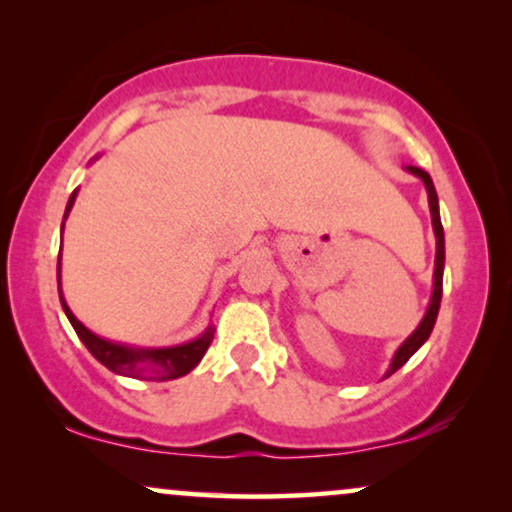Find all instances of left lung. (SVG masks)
I'll return each mask as SVG.
<instances>
[{
	"label": "left lung",
	"mask_w": 512,
	"mask_h": 512,
	"mask_svg": "<svg viewBox=\"0 0 512 512\" xmlns=\"http://www.w3.org/2000/svg\"><path fill=\"white\" fill-rule=\"evenodd\" d=\"M412 175L421 177V182L426 185V192H428V206H431V220H433V231H435V241H438V250H435V271H433V295H431V304H428V311L426 316L421 318V323L417 330L412 332L410 337L405 339L403 346H400L398 351H395V356L391 360V367H388L386 377H391L395 370H400L407 360H410L414 353L421 349V344L426 342L428 337H431L433 332V325H435V318H438V311H440V299H442V269H445V231H442V222H440V210H438V194H435V187H433V180L431 175L426 173V170H421L417 166H407Z\"/></svg>",
	"instance_id": "1"
}]
</instances>
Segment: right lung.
I'll list each match as a JSON object with an SVG mask.
<instances>
[{"label":"right lung","instance_id":"obj_1","mask_svg":"<svg viewBox=\"0 0 512 512\" xmlns=\"http://www.w3.org/2000/svg\"><path fill=\"white\" fill-rule=\"evenodd\" d=\"M74 199H77V189H74L70 201H67L65 217L70 215ZM58 278H60V262H58ZM60 304H63V311H65L67 320L72 323L74 332H77L86 349L93 353V358L100 360L107 370H112L114 374H121V377H133V379L149 377V379H159V381L182 377V374L192 372L194 367L201 363V358L206 356L208 346H210V342H213V335H215V327L208 325L206 332H203L201 337H196L187 344L166 346V349H140V346L117 344V342H109V339L93 335V332L88 330V327L81 325L77 316L70 311L63 292H60Z\"/></svg>","mask_w":512,"mask_h":512}]
</instances>
